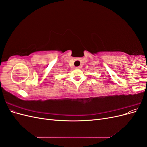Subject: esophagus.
Returning <instances> with one entry per match:
<instances>
[{
	"label": "esophagus",
	"instance_id": "34e87169",
	"mask_svg": "<svg viewBox=\"0 0 147 147\" xmlns=\"http://www.w3.org/2000/svg\"><path fill=\"white\" fill-rule=\"evenodd\" d=\"M82 67V65H79V66L77 67V69H81Z\"/></svg>",
	"mask_w": 147,
	"mask_h": 147
}]
</instances>
